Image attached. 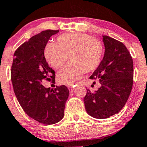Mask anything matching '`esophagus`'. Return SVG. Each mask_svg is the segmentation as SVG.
<instances>
[{"instance_id": "obj_1", "label": "esophagus", "mask_w": 147, "mask_h": 147, "mask_svg": "<svg viewBox=\"0 0 147 147\" xmlns=\"http://www.w3.org/2000/svg\"><path fill=\"white\" fill-rule=\"evenodd\" d=\"M68 88H69V92H73L74 90V86H69V87H68Z\"/></svg>"}]
</instances>
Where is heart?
Returning <instances> with one entry per match:
<instances>
[{"label": "heart", "mask_w": 147, "mask_h": 147, "mask_svg": "<svg viewBox=\"0 0 147 147\" xmlns=\"http://www.w3.org/2000/svg\"><path fill=\"white\" fill-rule=\"evenodd\" d=\"M103 47L99 41L83 33H66L59 36L57 44H47L45 57L56 69L61 68L67 61L71 63L60 71L57 80L60 84L73 86L86 73L96 70L100 64Z\"/></svg>", "instance_id": "heart-1"}]
</instances>
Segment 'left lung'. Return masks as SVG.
<instances>
[{
    "mask_svg": "<svg viewBox=\"0 0 147 147\" xmlns=\"http://www.w3.org/2000/svg\"><path fill=\"white\" fill-rule=\"evenodd\" d=\"M105 54L90 78L100 87L95 93L87 90L84 101L88 114L106 119L118 113L127 101L133 84V61L126 47L109 36H102Z\"/></svg>",
    "mask_w": 147,
    "mask_h": 147,
    "instance_id": "1",
    "label": "left lung"
}]
</instances>
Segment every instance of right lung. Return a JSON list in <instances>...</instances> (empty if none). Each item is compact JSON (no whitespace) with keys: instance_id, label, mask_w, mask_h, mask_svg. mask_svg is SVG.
Instances as JSON below:
<instances>
[{"instance_id":"obj_1","label":"right lung","mask_w":147,"mask_h":147,"mask_svg":"<svg viewBox=\"0 0 147 147\" xmlns=\"http://www.w3.org/2000/svg\"><path fill=\"white\" fill-rule=\"evenodd\" d=\"M58 32L47 30L32 37L15 51L11 67L12 84L20 105L28 116L45 125L62 119L69 96L64 85L54 90L42 85L44 79L55 78V72L45 57V48L49 38Z\"/></svg>"}]
</instances>
